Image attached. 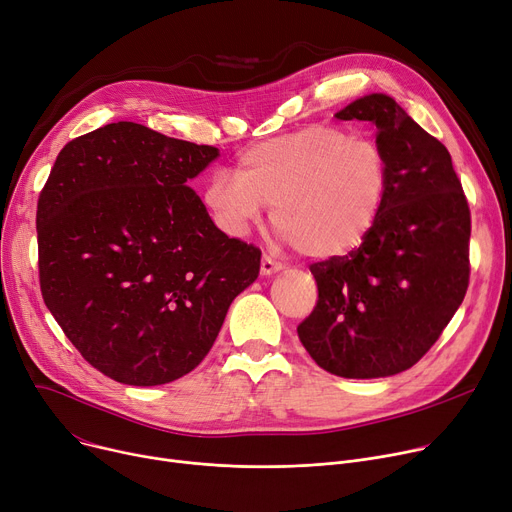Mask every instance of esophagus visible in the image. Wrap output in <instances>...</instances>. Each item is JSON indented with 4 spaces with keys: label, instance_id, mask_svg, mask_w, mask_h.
I'll use <instances>...</instances> for the list:
<instances>
[{
    "label": "esophagus",
    "instance_id": "esophagus-1",
    "mask_svg": "<svg viewBox=\"0 0 512 512\" xmlns=\"http://www.w3.org/2000/svg\"><path fill=\"white\" fill-rule=\"evenodd\" d=\"M279 270H283V264H281V262H275L270 256H262V262H260V273H262V277L275 275V273H279Z\"/></svg>",
    "mask_w": 512,
    "mask_h": 512
}]
</instances>
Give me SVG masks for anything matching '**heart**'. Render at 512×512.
<instances>
[{"mask_svg":"<svg viewBox=\"0 0 512 512\" xmlns=\"http://www.w3.org/2000/svg\"><path fill=\"white\" fill-rule=\"evenodd\" d=\"M390 184L393 167L376 140L312 124L246 148L235 177L210 175L204 204L237 237L270 206V221L285 244L312 260H337L370 237Z\"/></svg>","mask_w":512,"mask_h":512,"instance_id":"1","label":"heart"}]
</instances>
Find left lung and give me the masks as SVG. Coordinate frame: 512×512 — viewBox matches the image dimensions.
<instances>
[{
    "instance_id": "8db88e82",
    "label": "left lung",
    "mask_w": 512,
    "mask_h": 512,
    "mask_svg": "<svg viewBox=\"0 0 512 512\" xmlns=\"http://www.w3.org/2000/svg\"><path fill=\"white\" fill-rule=\"evenodd\" d=\"M337 117L376 126L393 184L362 246L345 258L310 264L318 302L297 335L330 374L393 376L430 351L463 302L471 213L446 146L395 99L368 95Z\"/></svg>"
}]
</instances>
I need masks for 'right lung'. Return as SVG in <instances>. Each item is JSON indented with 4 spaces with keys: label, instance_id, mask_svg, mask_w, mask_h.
I'll return each mask as SVG.
<instances>
[{
    "label": "right lung",
    "instance_id": "add662e5",
    "mask_svg": "<svg viewBox=\"0 0 512 512\" xmlns=\"http://www.w3.org/2000/svg\"><path fill=\"white\" fill-rule=\"evenodd\" d=\"M219 148L134 122L70 140L39 194L45 306L115 382L167 384L213 347L260 250L227 237L186 184Z\"/></svg>",
    "mask_w": 512,
    "mask_h": 512
}]
</instances>
